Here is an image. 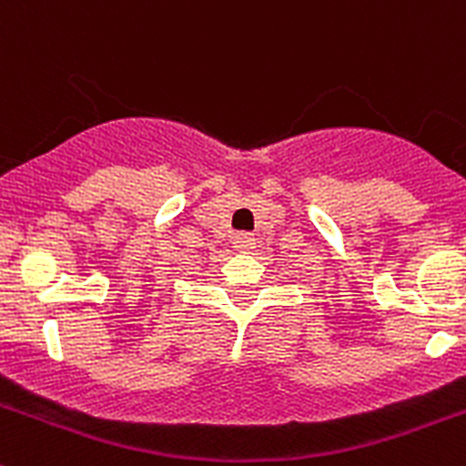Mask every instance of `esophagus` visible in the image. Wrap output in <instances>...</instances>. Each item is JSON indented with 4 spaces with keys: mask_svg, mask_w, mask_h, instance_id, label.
Returning a JSON list of instances; mask_svg holds the SVG:
<instances>
[{
    "mask_svg": "<svg viewBox=\"0 0 466 466\" xmlns=\"http://www.w3.org/2000/svg\"><path fill=\"white\" fill-rule=\"evenodd\" d=\"M234 248H237L238 252H250L252 248H255V237H252V234H248V232H238V234H234Z\"/></svg>",
    "mask_w": 466,
    "mask_h": 466,
    "instance_id": "1",
    "label": "esophagus"
}]
</instances>
